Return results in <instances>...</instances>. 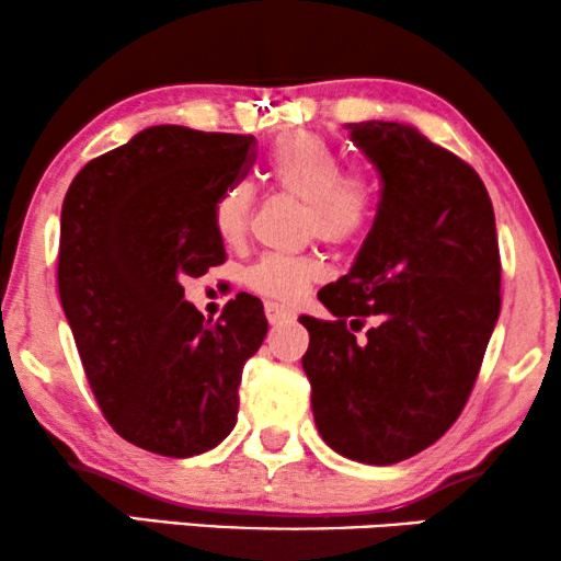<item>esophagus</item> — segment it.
<instances>
[{
	"instance_id": "esophagus-1",
	"label": "esophagus",
	"mask_w": 561,
	"mask_h": 561,
	"mask_svg": "<svg viewBox=\"0 0 561 561\" xmlns=\"http://www.w3.org/2000/svg\"><path fill=\"white\" fill-rule=\"evenodd\" d=\"M265 317H267V321H271L273 327H278V324H288V321H294L296 313L290 311V309H286V306L267 301L265 304Z\"/></svg>"
}]
</instances>
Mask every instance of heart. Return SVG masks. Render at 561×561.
I'll return each instance as SVG.
<instances>
[{
  "instance_id": "1",
  "label": "heart",
  "mask_w": 561,
  "mask_h": 561,
  "mask_svg": "<svg viewBox=\"0 0 561 561\" xmlns=\"http://www.w3.org/2000/svg\"><path fill=\"white\" fill-rule=\"evenodd\" d=\"M267 175L273 183L304 202L306 232L324 242H350L370 227L378 209V188L370 175L342 171V158L324 137L286 133L267 152ZM255 191L248 181H232L219 191L211 209L214 232L221 242L237 244L248 234ZM321 278V265L309 255L265 252L242 280L260 296L294 301Z\"/></svg>"
}]
</instances>
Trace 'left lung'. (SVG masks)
<instances>
[{
    "mask_svg": "<svg viewBox=\"0 0 561 561\" xmlns=\"http://www.w3.org/2000/svg\"><path fill=\"white\" fill-rule=\"evenodd\" d=\"M380 204L350 273L319 290L336 321L309 329L317 428L342 457L396 465L462 413L501 313V252L485 183L401 122H352ZM365 318L376 324L359 341Z\"/></svg>",
    "mask_w": 561,
    "mask_h": 561,
    "instance_id": "left-lung-1",
    "label": "left lung"
}]
</instances>
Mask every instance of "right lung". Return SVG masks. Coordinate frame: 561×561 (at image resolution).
Returning <instances> with one entry per match:
<instances>
[{
  "label": "right lung",
  "instance_id": "add662e5",
  "mask_svg": "<svg viewBox=\"0 0 561 561\" xmlns=\"http://www.w3.org/2000/svg\"><path fill=\"white\" fill-rule=\"evenodd\" d=\"M252 148V135L156 125L83 165L64 198L58 294L89 386L114 432L156 455L227 439L267 334L260 298L237 294L211 324L181 286L225 263L211 209Z\"/></svg>",
  "mask_w": 561,
  "mask_h": 561
}]
</instances>
